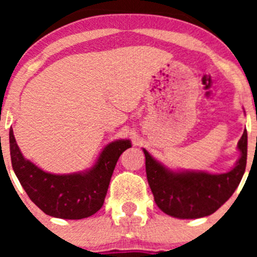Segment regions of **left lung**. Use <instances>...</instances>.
I'll return each instance as SVG.
<instances>
[{
    "label": "left lung",
    "instance_id": "1",
    "mask_svg": "<svg viewBox=\"0 0 257 257\" xmlns=\"http://www.w3.org/2000/svg\"><path fill=\"white\" fill-rule=\"evenodd\" d=\"M240 152L231 170L226 173L172 169L143 148L145 170L158 208L177 219H199L214 214L234 194L243 177L247 159V132L237 143Z\"/></svg>",
    "mask_w": 257,
    "mask_h": 257
}]
</instances>
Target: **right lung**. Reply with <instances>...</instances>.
Instances as JSON below:
<instances>
[{"label":"right lung","instance_id":"add662e5","mask_svg":"<svg viewBox=\"0 0 257 257\" xmlns=\"http://www.w3.org/2000/svg\"><path fill=\"white\" fill-rule=\"evenodd\" d=\"M131 147L129 139L110 142L89 169L71 174H53L23 157L14 129H10L12 168L21 185L45 214L59 219H84L102 208L116 162L121 153Z\"/></svg>","mask_w":257,"mask_h":257}]
</instances>
